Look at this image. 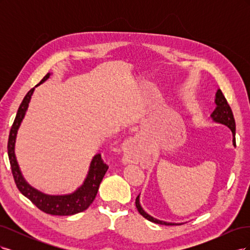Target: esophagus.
<instances>
[{
    "label": "esophagus",
    "mask_w": 250,
    "mask_h": 250,
    "mask_svg": "<svg viewBox=\"0 0 250 250\" xmlns=\"http://www.w3.org/2000/svg\"><path fill=\"white\" fill-rule=\"evenodd\" d=\"M139 147H138V144L134 140L132 141H128L124 147H123V164L127 165V164H130L133 163L135 160V156H137L138 152H139Z\"/></svg>",
    "instance_id": "34e87169"
}]
</instances>
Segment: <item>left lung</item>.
Masks as SVG:
<instances>
[{
	"instance_id": "1",
	"label": "left lung",
	"mask_w": 250,
	"mask_h": 250,
	"mask_svg": "<svg viewBox=\"0 0 250 250\" xmlns=\"http://www.w3.org/2000/svg\"><path fill=\"white\" fill-rule=\"evenodd\" d=\"M215 103H216V108L215 110L211 112L210 118L213 119L214 122L216 123H220L225 126H228L229 129L232 132V145L236 146V122H234V118L232 115L231 108L229 105L228 101H226L225 97L223 96L221 89H218L216 93V98H215ZM135 207H137L139 213L144 217L146 218L147 220L154 222L157 224H162V225H176V224H183V223H172V222H166L158 220V219L153 218L152 216H150L147 214L144 208H142L141 203H140V195L135 198Z\"/></svg>"
}]
</instances>
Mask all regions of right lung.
Segmentation results:
<instances>
[{
    "mask_svg": "<svg viewBox=\"0 0 250 250\" xmlns=\"http://www.w3.org/2000/svg\"><path fill=\"white\" fill-rule=\"evenodd\" d=\"M49 77L50 73H48L37 85L42 84V83L46 81ZM37 85H35V87ZM35 87L30 89L25 96L24 100L21 101L17 113V117L14 119V122L10 129L7 149H8V157L11 166L12 175L19 191L31 201L34 206H36L41 210L44 211L46 214L55 216L75 215L77 213H80V211L85 210L90 204L93 203L94 199L96 198L98 190H99L101 181L108 169V166L103 163L101 154H96L93 157L92 162H90L88 173L84 183H83L82 186L79 187L76 191L67 195L44 194L39 190H36V188H34L27 183L25 178L22 177L21 172L20 170L16 153H14V147H16L18 130L21 126L22 119H24L26 115L30 99H31V96L34 92Z\"/></svg>",
    "mask_w": 250,
    "mask_h": 250,
    "instance_id": "1",
    "label": "right lung"
}]
</instances>
